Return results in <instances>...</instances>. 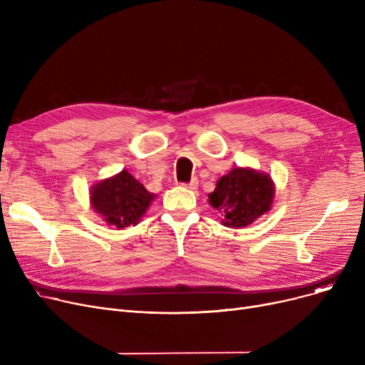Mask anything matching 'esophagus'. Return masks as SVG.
<instances>
[{"mask_svg":"<svg viewBox=\"0 0 365 365\" xmlns=\"http://www.w3.org/2000/svg\"><path fill=\"white\" fill-rule=\"evenodd\" d=\"M182 186L183 187H187V189H197V186H198V180L197 179H192L190 182H187V183H182Z\"/></svg>","mask_w":365,"mask_h":365,"instance_id":"1","label":"esophagus"}]
</instances>
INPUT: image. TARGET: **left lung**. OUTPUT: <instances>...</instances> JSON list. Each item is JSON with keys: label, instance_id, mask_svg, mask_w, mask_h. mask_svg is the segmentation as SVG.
<instances>
[{"label": "left lung", "instance_id": "left-lung-1", "mask_svg": "<svg viewBox=\"0 0 365 365\" xmlns=\"http://www.w3.org/2000/svg\"><path fill=\"white\" fill-rule=\"evenodd\" d=\"M274 183L267 175L250 168H234L223 176L208 201L227 227L248 226L271 208Z\"/></svg>", "mask_w": 365, "mask_h": 365}]
</instances>
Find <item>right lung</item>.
Masks as SVG:
<instances>
[{
  "label": "right lung",
  "mask_w": 365,
  "mask_h": 365,
  "mask_svg": "<svg viewBox=\"0 0 365 365\" xmlns=\"http://www.w3.org/2000/svg\"><path fill=\"white\" fill-rule=\"evenodd\" d=\"M153 197L125 170L91 189L93 208L118 227L138 225Z\"/></svg>",
  "instance_id": "obj_1"
}]
</instances>
